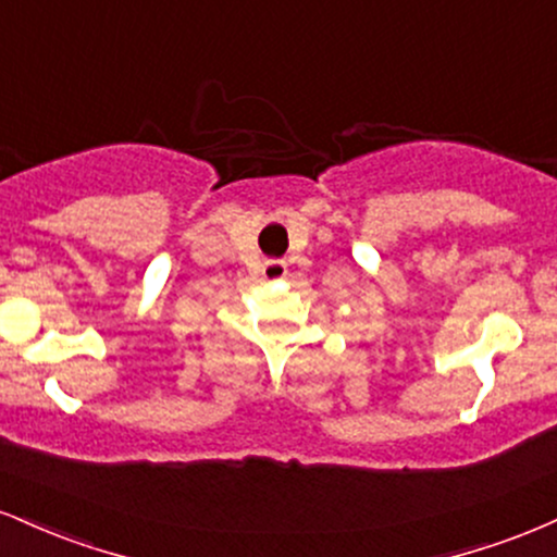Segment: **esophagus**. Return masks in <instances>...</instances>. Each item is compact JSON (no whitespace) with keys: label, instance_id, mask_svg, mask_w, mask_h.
<instances>
[{"label":"esophagus","instance_id":"obj_1","mask_svg":"<svg viewBox=\"0 0 557 557\" xmlns=\"http://www.w3.org/2000/svg\"><path fill=\"white\" fill-rule=\"evenodd\" d=\"M261 274H264L267 280H280L287 274V264L280 259H267L264 264H261Z\"/></svg>","mask_w":557,"mask_h":557}]
</instances>
